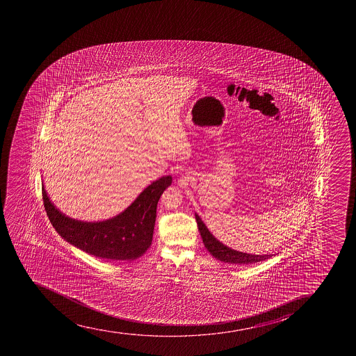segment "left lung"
I'll list each match as a JSON object with an SVG mask.
<instances>
[{"mask_svg":"<svg viewBox=\"0 0 356 356\" xmlns=\"http://www.w3.org/2000/svg\"><path fill=\"white\" fill-rule=\"evenodd\" d=\"M195 218L197 222L198 231L201 233L205 248L217 260L222 261L225 264H252L260 262V261L267 260L269 257H273V254L257 255V254L243 253L239 250H232V248H229V247L225 246L224 243H220L217 238H215V236L209 231L208 227L197 213H195Z\"/></svg>","mask_w":356,"mask_h":356,"instance_id":"1","label":"left lung"}]
</instances>
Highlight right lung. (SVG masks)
<instances>
[{"instance_id":"right-lung-1","label":"right lung","mask_w":356,"mask_h":356,"mask_svg":"<svg viewBox=\"0 0 356 356\" xmlns=\"http://www.w3.org/2000/svg\"><path fill=\"white\" fill-rule=\"evenodd\" d=\"M170 184L172 176H162L120 215L101 222H83L63 213L49 200L44 184L42 200L49 222L67 243L101 259L132 261L151 246L158 202Z\"/></svg>"}]
</instances>
